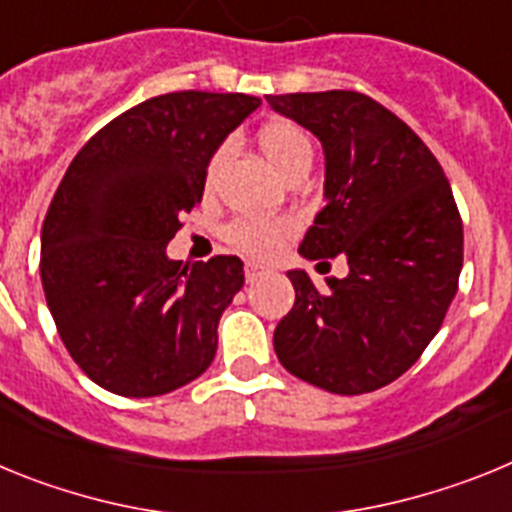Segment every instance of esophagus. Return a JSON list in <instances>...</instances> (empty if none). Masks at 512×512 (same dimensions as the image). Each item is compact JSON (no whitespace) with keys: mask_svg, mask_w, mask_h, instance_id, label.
I'll use <instances>...</instances> for the list:
<instances>
[{"mask_svg":"<svg viewBox=\"0 0 512 512\" xmlns=\"http://www.w3.org/2000/svg\"><path fill=\"white\" fill-rule=\"evenodd\" d=\"M261 274H264V266L248 261V264H246V282H256V279H259Z\"/></svg>","mask_w":512,"mask_h":512,"instance_id":"obj_1","label":"esophagus"}]
</instances>
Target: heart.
<instances>
[{
    "label": "heart",
    "instance_id": "1",
    "mask_svg": "<svg viewBox=\"0 0 512 512\" xmlns=\"http://www.w3.org/2000/svg\"><path fill=\"white\" fill-rule=\"evenodd\" d=\"M259 148L269 164L279 171L282 176H289L292 171L310 166L312 161V143L307 138L305 130L289 117H271L256 133ZM225 158V148H215L212 156L207 158L205 174H202V189L207 194L215 187V176L220 164ZM295 225L287 217H274V220H264V217H238L233 223L225 225V241L235 248V251L253 256V259H269L282 248V243L292 235Z\"/></svg>",
    "mask_w": 512,
    "mask_h": 512
}]
</instances>
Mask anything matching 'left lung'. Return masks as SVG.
Wrapping results in <instances>:
<instances>
[{
  "instance_id": "obj_1",
  "label": "left lung",
  "mask_w": 512,
  "mask_h": 512,
  "mask_svg": "<svg viewBox=\"0 0 512 512\" xmlns=\"http://www.w3.org/2000/svg\"><path fill=\"white\" fill-rule=\"evenodd\" d=\"M266 102L318 135L325 151V207L300 253L348 264V277L325 279V289L287 271L295 305L274 330V351L289 374L320 390L374 392L420 359L459 289L464 228L451 184L423 140L366 94Z\"/></svg>"
}]
</instances>
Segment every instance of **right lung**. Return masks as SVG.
<instances>
[{
  "mask_svg": "<svg viewBox=\"0 0 512 512\" xmlns=\"http://www.w3.org/2000/svg\"><path fill=\"white\" fill-rule=\"evenodd\" d=\"M259 104L194 89L151 97L94 133L63 174L40 233V279L63 346L107 392L166 395L215 359L243 261L189 269L166 243L202 200L207 158Z\"/></svg>",
  "mask_w": 512,
  "mask_h": 512,
  "instance_id": "right-lung-1",
  "label": "right lung"
}]
</instances>
